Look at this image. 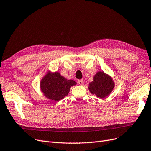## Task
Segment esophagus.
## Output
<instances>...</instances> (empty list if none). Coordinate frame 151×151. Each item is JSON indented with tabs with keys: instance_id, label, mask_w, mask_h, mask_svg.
I'll return each instance as SVG.
<instances>
[{
	"instance_id": "34e87169",
	"label": "esophagus",
	"mask_w": 151,
	"mask_h": 151,
	"mask_svg": "<svg viewBox=\"0 0 151 151\" xmlns=\"http://www.w3.org/2000/svg\"><path fill=\"white\" fill-rule=\"evenodd\" d=\"M78 84H79V85H83V84H84L83 80H79V81H78Z\"/></svg>"
}]
</instances>
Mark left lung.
<instances>
[{
  "instance_id": "obj_1",
  "label": "left lung",
  "mask_w": 151,
  "mask_h": 151,
  "mask_svg": "<svg viewBox=\"0 0 151 151\" xmlns=\"http://www.w3.org/2000/svg\"><path fill=\"white\" fill-rule=\"evenodd\" d=\"M93 81L89 84V90L91 94L98 98H104L111 93L115 83L111 77L103 72H98L94 76Z\"/></svg>"
}]
</instances>
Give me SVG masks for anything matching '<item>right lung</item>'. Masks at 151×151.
<instances>
[{
	"label": "right lung",
	"mask_w": 151,
	"mask_h": 151,
	"mask_svg": "<svg viewBox=\"0 0 151 151\" xmlns=\"http://www.w3.org/2000/svg\"><path fill=\"white\" fill-rule=\"evenodd\" d=\"M76 84V81L67 80L59 72H48L41 81L40 88L45 96L58 101L67 96L71 86Z\"/></svg>",
	"instance_id": "add662e5"
}]
</instances>
